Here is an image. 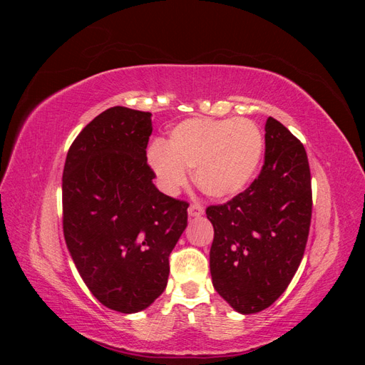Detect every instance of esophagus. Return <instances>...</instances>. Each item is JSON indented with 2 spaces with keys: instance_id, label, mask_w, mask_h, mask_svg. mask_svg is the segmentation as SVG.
Returning a JSON list of instances; mask_svg holds the SVG:
<instances>
[{
  "instance_id": "obj_1",
  "label": "esophagus",
  "mask_w": 365,
  "mask_h": 365,
  "mask_svg": "<svg viewBox=\"0 0 365 365\" xmlns=\"http://www.w3.org/2000/svg\"><path fill=\"white\" fill-rule=\"evenodd\" d=\"M204 215V208L200 204H192L189 207V216L190 217H200Z\"/></svg>"
}]
</instances>
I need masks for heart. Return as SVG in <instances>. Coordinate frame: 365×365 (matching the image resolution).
I'll return each mask as SVG.
<instances>
[{"mask_svg":"<svg viewBox=\"0 0 365 365\" xmlns=\"http://www.w3.org/2000/svg\"><path fill=\"white\" fill-rule=\"evenodd\" d=\"M263 157V135L247 118H187L173 126L165 145L155 141L148 163L165 193H176L195 169L196 185L210 197L244 192Z\"/></svg>","mask_w":365,"mask_h":365,"instance_id":"heart-1","label":"heart"}]
</instances>
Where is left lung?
Masks as SVG:
<instances>
[{
  "mask_svg": "<svg viewBox=\"0 0 365 365\" xmlns=\"http://www.w3.org/2000/svg\"><path fill=\"white\" fill-rule=\"evenodd\" d=\"M205 213L215 228L210 272L217 294L244 315L269 307L300 267L311 227V170L300 140L269 117L260 175Z\"/></svg>",
  "mask_w": 365,
  "mask_h": 365,
  "instance_id": "left-lung-1",
  "label": "left lung"
}]
</instances>
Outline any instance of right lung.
Wrapping results in <instances>:
<instances>
[{"mask_svg": "<svg viewBox=\"0 0 365 365\" xmlns=\"http://www.w3.org/2000/svg\"><path fill=\"white\" fill-rule=\"evenodd\" d=\"M152 114L109 108L76 137L62 176L63 236L88 289L121 314L149 307L187 227L185 201L161 193L146 148Z\"/></svg>", "mask_w": 365, "mask_h": 365, "instance_id": "right-lung-1", "label": "right lung"}]
</instances>
